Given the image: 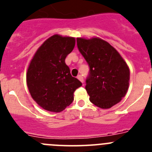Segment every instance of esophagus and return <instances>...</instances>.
Instances as JSON below:
<instances>
[{
  "label": "esophagus",
  "instance_id": "1",
  "mask_svg": "<svg viewBox=\"0 0 152 152\" xmlns=\"http://www.w3.org/2000/svg\"><path fill=\"white\" fill-rule=\"evenodd\" d=\"M77 79H78L79 80H80V82L82 83H84V78H83V77H82V75H77Z\"/></svg>",
  "mask_w": 152,
  "mask_h": 152
}]
</instances>
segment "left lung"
Instances as JSON below:
<instances>
[{
  "label": "left lung",
  "mask_w": 152,
  "mask_h": 152,
  "mask_svg": "<svg viewBox=\"0 0 152 152\" xmlns=\"http://www.w3.org/2000/svg\"><path fill=\"white\" fill-rule=\"evenodd\" d=\"M79 52L89 65L85 89L96 107L109 109L124 97L129 88V69L119 52L99 38H77Z\"/></svg>",
  "instance_id": "obj_1"
}]
</instances>
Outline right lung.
Listing matches in <instances>:
<instances>
[{
    "label": "right lung",
    "mask_w": 152,
    "mask_h": 152,
    "mask_svg": "<svg viewBox=\"0 0 152 152\" xmlns=\"http://www.w3.org/2000/svg\"><path fill=\"white\" fill-rule=\"evenodd\" d=\"M75 45L73 37L54 35L36 51L26 73V83L33 100L44 110L59 113L74 100V92L82 85L72 77L65 58Z\"/></svg>",
    "instance_id": "add662e5"
}]
</instances>
